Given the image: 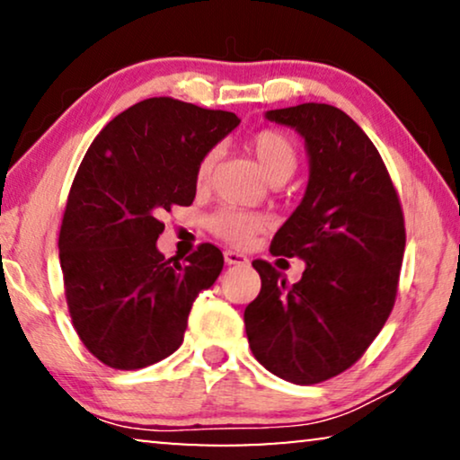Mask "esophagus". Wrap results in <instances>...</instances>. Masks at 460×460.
<instances>
[{
  "label": "esophagus",
  "instance_id": "1",
  "mask_svg": "<svg viewBox=\"0 0 460 460\" xmlns=\"http://www.w3.org/2000/svg\"><path fill=\"white\" fill-rule=\"evenodd\" d=\"M224 260L226 263H230V266H247L249 263V257L244 253H238V251H224Z\"/></svg>",
  "mask_w": 460,
  "mask_h": 460
}]
</instances>
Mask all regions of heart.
I'll list each match as a JSON object with an SVG mask.
<instances>
[{"label":"heart","instance_id":"obj_1","mask_svg":"<svg viewBox=\"0 0 460 460\" xmlns=\"http://www.w3.org/2000/svg\"><path fill=\"white\" fill-rule=\"evenodd\" d=\"M249 150L255 156L257 165H260L261 173L266 175L270 181L274 180H287L291 178L295 169H297V148L295 142L288 137L285 131L280 129H261L251 136ZM217 163V150L211 148L200 156L197 163V186H207L211 180L213 169ZM209 230L213 234L224 238L232 244H247L255 234L266 230L268 219L266 216L255 211L236 209V207H222L209 217Z\"/></svg>","mask_w":460,"mask_h":460}]
</instances>
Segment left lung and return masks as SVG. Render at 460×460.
Listing matches in <instances>:
<instances>
[{
	"instance_id": "obj_1",
	"label": "left lung",
	"mask_w": 460,
	"mask_h": 460,
	"mask_svg": "<svg viewBox=\"0 0 460 460\" xmlns=\"http://www.w3.org/2000/svg\"><path fill=\"white\" fill-rule=\"evenodd\" d=\"M305 140L310 181L270 253L305 261L288 285L255 260L261 291L244 310L249 348L280 379L314 385L360 360L394 310L406 247L400 197L379 150L331 104L268 111Z\"/></svg>"
}]
</instances>
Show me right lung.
<instances>
[{"label":"right lung","mask_w":460,"mask_h":460,"mask_svg":"<svg viewBox=\"0 0 460 460\" xmlns=\"http://www.w3.org/2000/svg\"><path fill=\"white\" fill-rule=\"evenodd\" d=\"M241 123L175 98L142 100L96 136L66 199L58 249L68 314L92 356L136 370L172 356L224 255L203 243L165 260L161 213L192 205L197 163Z\"/></svg>","instance_id":"add662e5"}]
</instances>
